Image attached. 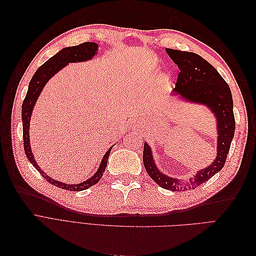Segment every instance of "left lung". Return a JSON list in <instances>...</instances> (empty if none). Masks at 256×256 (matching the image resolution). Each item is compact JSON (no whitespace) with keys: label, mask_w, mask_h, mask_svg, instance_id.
Segmentation results:
<instances>
[{"label":"left lung","mask_w":256,"mask_h":256,"mask_svg":"<svg viewBox=\"0 0 256 256\" xmlns=\"http://www.w3.org/2000/svg\"><path fill=\"white\" fill-rule=\"evenodd\" d=\"M166 50L180 70L177 76L174 92L190 102L208 106L218 120V156L208 168L198 171L187 184H182L178 180L160 173L152 160L150 147L147 143H144L143 162L147 174L161 188L172 191L196 189L210 180L226 164L235 134L233 98L226 80L212 65L198 54L168 48Z\"/></svg>","instance_id":"obj_1"}]
</instances>
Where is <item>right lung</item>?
<instances>
[{"mask_svg":"<svg viewBox=\"0 0 256 256\" xmlns=\"http://www.w3.org/2000/svg\"><path fill=\"white\" fill-rule=\"evenodd\" d=\"M98 44L95 42H83L78 46H74V47H68L64 48L63 50H60L58 54L49 58L44 64H42L40 68L37 69L36 72L34 74L32 80H30L28 84V90L26 92V96L23 100L22 104V124H23V147H24V152L28 159L30 160V164L34 166V168L37 170L38 172H40V175L47 180L48 182L56 186L58 188L69 190V191H82L88 189L92 186L96 184L100 178L102 177L104 170L108 164V158L110 156V152L111 148L106 152L104 156V159L102 161V164L99 166L98 171L96 172L95 175H92L90 180L86 182L78 184H67L60 182L58 180H54L53 178L49 177L44 173V171L38 168L37 162L34 160V156L32 154V150H30V118L32 115V111L34 104H36V100L38 96L40 95V92L44 88V84L48 82V80L51 78V76L56 74L58 70H60L62 68L66 66L68 63H74V62H83V60H90L92 56H95V53L97 51Z\"/></svg>","mask_w":256,"mask_h":256,"instance_id":"right-lung-1","label":"right lung"}]
</instances>
